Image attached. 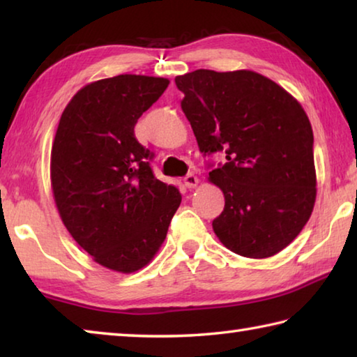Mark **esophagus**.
<instances>
[{
    "label": "esophagus",
    "mask_w": 357,
    "mask_h": 357,
    "mask_svg": "<svg viewBox=\"0 0 357 357\" xmlns=\"http://www.w3.org/2000/svg\"><path fill=\"white\" fill-rule=\"evenodd\" d=\"M197 184H198V178L193 173H189L184 178V185L187 187V189H193V187H197Z\"/></svg>",
    "instance_id": "1"
}]
</instances>
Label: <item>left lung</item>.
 I'll list each match as a JSON object with an SVG mask.
<instances>
[{"label": "left lung", "instance_id": "1", "mask_svg": "<svg viewBox=\"0 0 357 357\" xmlns=\"http://www.w3.org/2000/svg\"><path fill=\"white\" fill-rule=\"evenodd\" d=\"M181 108L225 195L213 220L220 243L247 258L285 249L310 219L317 197L313 132L304 108L285 89L252 70L198 69L174 78Z\"/></svg>", "mask_w": 357, "mask_h": 357}]
</instances>
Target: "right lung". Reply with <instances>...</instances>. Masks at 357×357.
Listing matches in <instances>:
<instances>
[{
	"mask_svg": "<svg viewBox=\"0 0 357 357\" xmlns=\"http://www.w3.org/2000/svg\"><path fill=\"white\" fill-rule=\"evenodd\" d=\"M167 78L118 75L82 88L64 108L52 146V189L61 220L94 261L118 273L146 266L181 204L138 143V118Z\"/></svg>",
	"mask_w": 357,
	"mask_h": 357,
	"instance_id": "add662e5",
	"label": "right lung"
}]
</instances>
